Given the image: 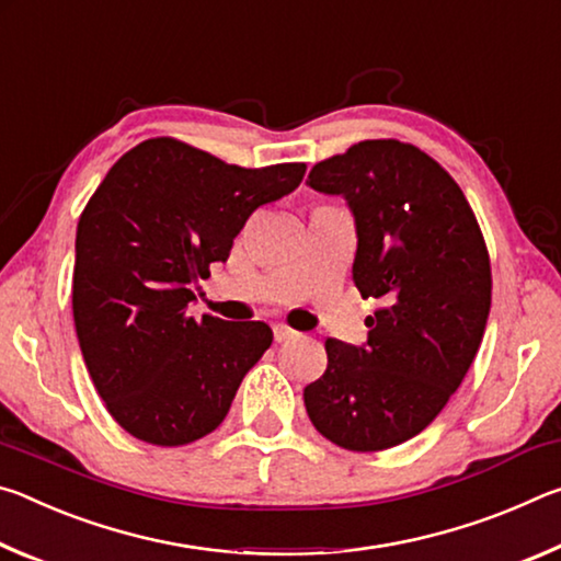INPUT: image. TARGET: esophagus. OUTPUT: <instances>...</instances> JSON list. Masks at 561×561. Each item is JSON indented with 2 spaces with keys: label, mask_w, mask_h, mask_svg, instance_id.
I'll list each match as a JSON object with an SVG mask.
<instances>
[{
  "label": "esophagus",
  "mask_w": 561,
  "mask_h": 561,
  "mask_svg": "<svg viewBox=\"0 0 561 561\" xmlns=\"http://www.w3.org/2000/svg\"><path fill=\"white\" fill-rule=\"evenodd\" d=\"M294 336H297V331L289 329L287 324H274V341H279L282 344V341H289Z\"/></svg>",
  "instance_id": "obj_1"
}]
</instances>
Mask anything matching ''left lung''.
<instances>
[{
    "label": "left lung",
    "mask_w": 561,
    "mask_h": 561,
    "mask_svg": "<svg viewBox=\"0 0 561 561\" xmlns=\"http://www.w3.org/2000/svg\"><path fill=\"white\" fill-rule=\"evenodd\" d=\"M356 222L354 282L386 307L364 346L327 339V371L304 388L314 428L356 453L411 440L458 391L485 334L492 274L458 183L401 140H360L311 168Z\"/></svg>",
    "instance_id": "8db88e82"
}]
</instances>
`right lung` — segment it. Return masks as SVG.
<instances>
[{
	"label": "right lung",
	"mask_w": 561,
	"mask_h": 561,
	"mask_svg": "<svg viewBox=\"0 0 561 561\" xmlns=\"http://www.w3.org/2000/svg\"><path fill=\"white\" fill-rule=\"evenodd\" d=\"M304 170L227 165L150 138L93 193L76 230L73 324L93 386L133 438L173 448L225 421L272 329L190 317V284L210 277L247 217L297 190Z\"/></svg>",
	"instance_id": "add662e5"
}]
</instances>
